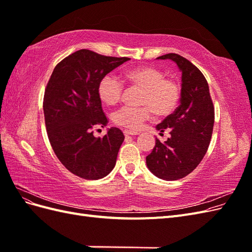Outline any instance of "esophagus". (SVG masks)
<instances>
[{
	"instance_id": "1",
	"label": "esophagus",
	"mask_w": 252,
	"mask_h": 252,
	"mask_svg": "<svg viewBox=\"0 0 252 252\" xmlns=\"http://www.w3.org/2000/svg\"><path fill=\"white\" fill-rule=\"evenodd\" d=\"M124 134H125V135H138L139 132L131 131V130H127V129H125V130H124Z\"/></svg>"
}]
</instances>
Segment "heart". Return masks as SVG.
Here are the masks:
<instances>
[{"mask_svg": "<svg viewBox=\"0 0 252 252\" xmlns=\"http://www.w3.org/2000/svg\"><path fill=\"white\" fill-rule=\"evenodd\" d=\"M125 79L133 85L143 88L142 107L123 106L113 114L114 123L131 130H138L145 121L150 119L154 110L159 116H167L178 107L181 89L179 84L165 79L164 73L154 67H141L128 70ZM124 91V84L119 78L107 74L98 85V94L107 105L113 106L120 102Z\"/></svg>", "mask_w": 252, "mask_h": 252, "instance_id": "obj_1", "label": "heart"}]
</instances>
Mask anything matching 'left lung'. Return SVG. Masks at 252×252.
Listing matches in <instances>:
<instances>
[{"instance_id": "1", "label": "left lung", "mask_w": 252, "mask_h": 252, "mask_svg": "<svg viewBox=\"0 0 252 252\" xmlns=\"http://www.w3.org/2000/svg\"><path fill=\"white\" fill-rule=\"evenodd\" d=\"M171 60L182 72V89L179 107L169 114L158 130H170L164 143L156 139V146L146 157L148 169L158 179L175 181L186 177L201 163L208 149L215 108L208 83L200 69L177 53L157 58Z\"/></svg>"}]
</instances>
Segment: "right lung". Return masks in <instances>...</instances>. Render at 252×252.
Listing matches in <instances>:
<instances>
[{
	"mask_svg": "<svg viewBox=\"0 0 252 252\" xmlns=\"http://www.w3.org/2000/svg\"><path fill=\"white\" fill-rule=\"evenodd\" d=\"M129 60L78 50L56 66L45 89L43 109L51 147L66 169L82 179H102L116 166L123 132L111 127L103 138H95L93 129L108 123L98 94L101 80Z\"/></svg>",
	"mask_w": 252,
	"mask_h": 252,
	"instance_id": "obj_1",
	"label": "right lung"
}]
</instances>
